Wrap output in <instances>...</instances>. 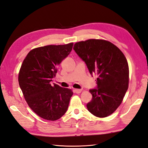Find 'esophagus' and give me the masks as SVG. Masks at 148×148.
Masks as SVG:
<instances>
[{
    "label": "esophagus",
    "instance_id": "esophagus-1",
    "mask_svg": "<svg viewBox=\"0 0 148 148\" xmlns=\"http://www.w3.org/2000/svg\"><path fill=\"white\" fill-rule=\"evenodd\" d=\"M74 91H75V93H77V94H79V93H81V92H82V89H74Z\"/></svg>",
    "mask_w": 148,
    "mask_h": 148
}]
</instances>
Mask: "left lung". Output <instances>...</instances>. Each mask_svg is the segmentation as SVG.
<instances>
[{"label":"left lung","mask_w":148,"mask_h":148,"mask_svg":"<svg viewBox=\"0 0 148 148\" xmlns=\"http://www.w3.org/2000/svg\"><path fill=\"white\" fill-rule=\"evenodd\" d=\"M74 50L86 64L90 74L97 75V88L90 89L92 100L88 111L98 117L114 112L122 103L129 86V66L126 57L111 42L88 39L74 44Z\"/></svg>","instance_id":"obj_1"}]
</instances>
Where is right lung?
<instances>
[{"mask_svg":"<svg viewBox=\"0 0 148 148\" xmlns=\"http://www.w3.org/2000/svg\"><path fill=\"white\" fill-rule=\"evenodd\" d=\"M73 42L49 45L30 51L22 62L18 84L29 108L37 115L48 121L60 118L67 111L72 90L51 82L58 66L69 54Z\"/></svg>","mask_w":148,"mask_h":148,"instance_id":"1","label":"right lung"}]
</instances>
